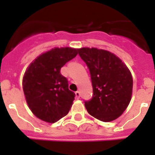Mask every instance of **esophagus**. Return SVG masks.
Returning a JSON list of instances; mask_svg holds the SVG:
<instances>
[{
	"label": "esophagus",
	"mask_w": 155,
	"mask_h": 155,
	"mask_svg": "<svg viewBox=\"0 0 155 155\" xmlns=\"http://www.w3.org/2000/svg\"><path fill=\"white\" fill-rule=\"evenodd\" d=\"M75 97L77 98V99H79L80 97V92H75Z\"/></svg>",
	"instance_id": "esophagus-1"
}]
</instances>
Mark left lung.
Instances as JSON below:
<instances>
[{
  "label": "left lung",
  "instance_id": "left-lung-1",
  "mask_svg": "<svg viewBox=\"0 0 155 155\" xmlns=\"http://www.w3.org/2000/svg\"><path fill=\"white\" fill-rule=\"evenodd\" d=\"M89 69L93 96L84 102L90 115L108 122L120 117L129 105L133 91L132 75L114 54L97 48L78 49Z\"/></svg>",
  "mask_w": 155,
  "mask_h": 155
}]
</instances>
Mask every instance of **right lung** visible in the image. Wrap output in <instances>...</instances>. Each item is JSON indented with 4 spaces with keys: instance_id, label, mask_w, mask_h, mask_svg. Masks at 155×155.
I'll return each mask as SVG.
<instances>
[{
    "instance_id": "obj_1",
    "label": "right lung",
    "mask_w": 155,
    "mask_h": 155,
    "mask_svg": "<svg viewBox=\"0 0 155 155\" xmlns=\"http://www.w3.org/2000/svg\"><path fill=\"white\" fill-rule=\"evenodd\" d=\"M71 47H55L42 53L25 71L22 86L29 108L38 118L54 123L68 113L75 94L68 88L60 69L77 55Z\"/></svg>"
}]
</instances>
